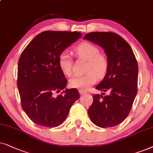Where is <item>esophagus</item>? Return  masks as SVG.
<instances>
[{
    "instance_id": "34e87169",
    "label": "esophagus",
    "mask_w": 153,
    "mask_h": 153,
    "mask_svg": "<svg viewBox=\"0 0 153 153\" xmlns=\"http://www.w3.org/2000/svg\"><path fill=\"white\" fill-rule=\"evenodd\" d=\"M79 92H80V94L82 95V94H85L86 93V91H83V90H81V89H80V90H79Z\"/></svg>"
}]
</instances>
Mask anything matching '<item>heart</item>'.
<instances>
[{"label": "heart", "mask_w": 153, "mask_h": 153, "mask_svg": "<svg viewBox=\"0 0 153 153\" xmlns=\"http://www.w3.org/2000/svg\"><path fill=\"white\" fill-rule=\"evenodd\" d=\"M73 53L78 58L87 61V73L82 76L71 78L69 85L75 89L86 90L94 85L99 78H103L106 74L108 62L106 56L99 53V50L94 45L84 42L73 49ZM59 67L63 74L70 77L72 74L73 62L71 56L67 53H62L59 57Z\"/></svg>", "instance_id": "1"}]
</instances>
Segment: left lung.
Wrapping results in <instances>:
<instances>
[{"mask_svg":"<svg viewBox=\"0 0 153 153\" xmlns=\"http://www.w3.org/2000/svg\"><path fill=\"white\" fill-rule=\"evenodd\" d=\"M84 39L103 48L108 62L106 74L96 89L104 95L109 91V95L92 96L89 117L98 127H115L127 118L137 94V60L128 42L115 33L91 32Z\"/></svg>","mask_w":153,"mask_h":153,"instance_id":"8db88e82","label":"left lung"}]
</instances>
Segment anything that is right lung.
I'll return each mask as SVG.
<instances>
[{
	"mask_svg": "<svg viewBox=\"0 0 153 153\" xmlns=\"http://www.w3.org/2000/svg\"><path fill=\"white\" fill-rule=\"evenodd\" d=\"M80 37V32L46 30L36 36L22 52L18 62L17 87L22 109L36 125L58 127L80 98L75 88L55 94L67 85L59 67V57Z\"/></svg>",
	"mask_w": 153,
	"mask_h": 153,
	"instance_id": "right-lung-1",
	"label": "right lung"
}]
</instances>
